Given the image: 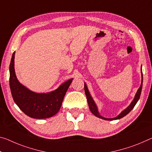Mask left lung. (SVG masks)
Instances as JSON below:
<instances>
[{"mask_svg": "<svg viewBox=\"0 0 152 152\" xmlns=\"http://www.w3.org/2000/svg\"><path fill=\"white\" fill-rule=\"evenodd\" d=\"M142 70H141V78H142V80H141V86L137 90V92L136 93L135 96H134V98L132 102H131V104H130L129 106L126 108L124 110L122 111V112L120 113V114L116 116L115 118H104L102 116L99 114V113L98 112V109H97V105H96L95 102H94V100L93 99V98L91 97V96L90 95V93H89V91L87 88V86H86V83H85V92L86 94V99H87V102H88V107H89V109H90L91 112L93 113V114L95 115V116H97L98 118H100L103 119V120H118V119H120L122 118H123L125 115H127L129 114V113L131 112V111L133 109V107H134V105H136V103L138 102L139 98H140V95H141V90H142V86H143V74H142Z\"/></svg>", "mask_w": 152, "mask_h": 152, "instance_id": "left-lung-1", "label": "left lung"}]
</instances>
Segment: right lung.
I'll return each mask as SVG.
<instances>
[{
  "label": "right lung",
  "instance_id": "obj_1",
  "mask_svg": "<svg viewBox=\"0 0 152 152\" xmlns=\"http://www.w3.org/2000/svg\"><path fill=\"white\" fill-rule=\"evenodd\" d=\"M14 58L15 52L12 55L9 66V85L14 102L24 114L32 118L44 119L53 116L60 110L64 96L73 78L65 82L52 92L34 93L18 81L14 69Z\"/></svg>",
  "mask_w": 152,
  "mask_h": 152
}]
</instances>
